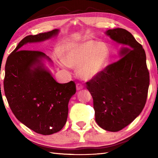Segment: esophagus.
<instances>
[{
	"label": "esophagus",
	"instance_id": "esophagus-1",
	"mask_svg": "<svg viewBox=\"0 0 158 158\" xmlns=\"http://www.w3.org/2000/svg\"><path fill=\"white\" fill-rule=\"evenodd\" d=\"M83 88V85L80 84V83H77V84L76 85V89H77V90H78V91L82 89Z\"/></svg>",
	"mask_w": 158,
	"mask_h": 158
}]
</instances>
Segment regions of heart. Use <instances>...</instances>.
<instances>
[{"label": "heart", "mask_w": 158, "mask_h": 158, "mask_svg": "<svg viewBox=\"0 0 158 158\" xmlns=\"http://www.w3.org/2000/svg\"><path fill=\"white\" fill-rule=\"evenodd\" d=\"M109 56L108 48L104 43L82 41L67 47L64 53L63 65L77 69L80 79L89 81L102 71Z\"/></svg>", "instance_id": "heart-1"}]
</instances>
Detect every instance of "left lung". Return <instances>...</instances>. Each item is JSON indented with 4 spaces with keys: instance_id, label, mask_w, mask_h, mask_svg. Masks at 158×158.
Returning a JSON list of instances; mask_svg holds the SVG:
<instances>
[{
    "instance_id": "left-lung-1",
    "label": "left lung",
    "mask_w": 158,
    "mask_h": 158,
    "mask_svg": "<svg viewBox=\"0 0 158 158\" xmlns=\"http://www.w3.org/2000/svg\"><path fill=\"white\" fill-rule=\"evenodd\" d=\"M105 33L122 45L119 52L121 59L87 82V89L93 98L98 125L106 131L118 132L142 112L149 73L145 50L130 32L117 28Z\"/></svg>"
}]
</instances>
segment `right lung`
I'll return each instance as SVG.
<instances>
[{"label": "right lung", "instance_id": "right-lung-1", "mask_svg": "<svg viewBox=\"0 0 158 158\" xmlns=\"http://www.w3.org/2000/svg\"><path fill=\"white\" fill-rule=\"evenodd\" d=\"M60 30L29 35L20 41L6 60L5 94L20 122L35 132L49 135L61 130L68 117V105L76 92L75 83H59L46 65L52 61L44 53L21 50L28 43L54 38Z\"/></svg>", "mask_w": 158, "mask_h": 158}]
</instances>
